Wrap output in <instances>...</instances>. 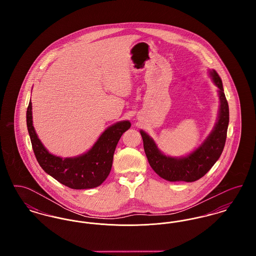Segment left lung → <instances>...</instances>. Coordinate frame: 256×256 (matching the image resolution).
Instances as JSON below:
<instances>
[{
  "label": "left lung",
  "mask_w": 256,
  "mask_h": 256,
  "mask_svg": "<svg viewBox=\"0 0 256 256\" xmlns=\"http://www.w3.org/2000/svg\"><path fill=\"white\" fill-rule=\"evenodd\" d=\"M210 76L219 89V116L212 132L194 152L183 158L165 156L159 150L154 139L145 132L140 130L145 154L150 167L160 178L168 182H192L200 180L212 168L222 152L230 122L228 104L219 74L215 70H212L210 71Z\"/></svg>",
  "instance_id": "obj_1"
}]
</instances>
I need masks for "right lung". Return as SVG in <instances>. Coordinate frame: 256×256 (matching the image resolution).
<instances>
[{
  "label": "right lung",
  "instance_id": "right-lung-1",
  "mask_svg": "<svg viewBox=\"0 0 256 256\" xmlns=\"http://www.w3.org/2000/svg\"><path fill=\"white\" fill-rule=\"evenodd\" d=\"M32 102H30L26 110V126L36 158L43 170L58 182L72 189L95 188L106 180L116 146L122 134L132 126L130 121L110 126L86 154L62 158L50 154L39 140L32 124Z\"/></svg>",
  "mask_w": 256,
  "mask_h": 256
}]
</instances>
